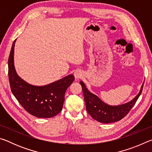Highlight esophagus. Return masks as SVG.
I'll return each mask as SVG.
<instances>
[{"instance_id":"esophagus-1","label":"esophagus","mask_w":152,"mask_h":152,"mask_svg":"<svg viewBox=\"0 0 152 152\" xmlns=\"http://www.w3.org/2000/svg\"><path fill=\"white\" fill-rule=\"evenodd\" d=\"M74 75V77H75V78L80 79L82 78V76H83V74H82V72L80 70H76Z\"/></svg>"}]
</instances>
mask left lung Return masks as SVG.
<instances>
[{
	"label": "left lung",
	"mask_w": 152,
	"mask_h": 152,
	"mask_svg": "<svg viewBox=\"0 0 152 152\" xmlns=\"http://www.w3.org/2000/svg\"><path fill=\"white\" fill-rule=\"evenodd\" d=\"M80 83L82 86L86 110L88 114L97 121L110 123L120 121L127 115L140 97L142 92L144 82L141 87L140 92L134 99L127 103L117 106H110L104 103L96 95L91 93L87 89L83 82L80 81Z\"/></svg>",
	"instance_id": "obj_1"
}]
</instances>
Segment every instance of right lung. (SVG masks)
Returning <instances> with one entry per match:
<instances>
[{
  "mask_svg": "<svg viewBox=\"0 0 152 152\" xmlns=\"http://www.w3.org/2000/svg\"><path fill=\"white\" fill-rule=\"evenodd\" d=\"M12 43L9 57V79L12 94L25 110L38 118H51L62 109L67 88L74 80L72 74L45 86H33L18 76L14 65Z\"/></svg>",
  "mask_w": 152,
  "mask_h": 152,
  "instance_id": "1",
  "label": "right lung"
}]
</instances>
